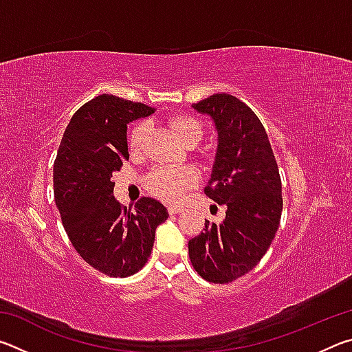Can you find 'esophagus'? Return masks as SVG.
Listing matches in <instances>:
<instances>
[{"label":"esophagus","mask_w":352,"mask_h":352,"mask_svg":"<svg viewBox=\"0 0 352 352\" xmlns=\"http://www.w3.org/2000/svg\"><path fill=\"white\" fill-rule=\"evenodd\" d=\"M168 211H169V214H178V212H180V211H183V206L170 205V206L168 208Z\"/></svg>","instance_id":"34e87169"}]
</instances>
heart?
Returning <instances> with one entry per match:
<instances>
[{
	"mask_svg": "<svg viewBox=\"0 0 352 352\" xmlns=\"http://www.w3.org/2000/svg\"><path fill=\"white\" fill-rule=\"evenodd\" d=\"M169 127L184 146H195L204 136V126L197 118L190 115H174L169 118ZM146 124H136L129 135L130 151L138 153L144 144ZM199 180L197 172L188 166H160L146 177V188L155 197L175 204L182 200L186 190L194 188Z\"/></svg>",
	"mask_w": 352,
	"mask_h": 352,
	"instance_id": "obj_1",
	"label": "heart"
}]
</instances>
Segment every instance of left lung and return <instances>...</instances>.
<instances>
[{
	"instance_id": "8db88e82",
	"label": "left lung",
	"mask_w": 352,
	"mask_h": 352,
	"mask_svg": "<svg viewBox=\"0 0 352 352\" xmlns=\"http://www.w3.org/2000/svg\"><path fill=\"white\" fill-rule=\"evenodd\" d=\"M212 118L219 146L206 197L226 206L222 223L188 243L192 267L206 281L228 284L253 270L281 222V177L265 129L254 111L231 94H212L192 105Z\"/></svg>"
}]
</instances>
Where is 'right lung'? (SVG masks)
<instances>
[{
  "instance_id": "obj_1",
  "label": "right lung",
  "mask_w": 352,
  "mask_h": 352,
  "mask_svg": "<svg viewBox=\"0 0 352 352\" xmlns=\"http://www.w3.org/2000/svg\"><path fill=\"white\" fill-rule=\"evenodd\" d=\"M155 109L100 94L77 110L54 162V197L76 252L107 276L140 272L152 253L155 230L169 217L151 197L127 210L113 197L111 174L129 160L127 124Z\"/></svg>"
}]
</instances>
